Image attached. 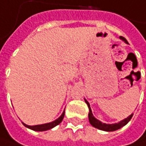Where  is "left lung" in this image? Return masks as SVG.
Wrapping results in <instances>:
<instances>
[{
  "label": "left lung",
  "mask_w": 146,
  "mask_h": 146,
  "mask_svg": "<svg viewBox=\"0 0 146 146\" xmlns=\"http://www.w3.org/2000/svg\"><path fill=\"white\" fill-rule=\"evenodd\" d=\"M120 39H122L123 41H125L126 43H128L127 40L124 36H120ZM85 102L87 103L88 106V109H89V113H88V119H89V122L92 125L99 129H101V130H104V131H114V130H117L119 129H120L121 127L125 126L131 119L133 114L129 115L128 118H126L125 119H123L122 121L117 123V124H113V125H107V124H104V123H102L100 122V120H98L97 119H95L92 113V111H91V109H90V106H89V104L88 102L85 100Z\"/></svg>",
  "instance_id": "1"
}]
</instances>
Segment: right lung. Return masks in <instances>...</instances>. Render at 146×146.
Returning a JSON list of instances; mask_svg holds the SVG:
<instances>
[{
    "label": "right lung",
    "instance_id": "add662e5",
    "mask_svg": "<svg viewBox=\"0 0 146 146\" xmlns=\"http://www.w3.org/2000/svg\"><path fill=\"white\" fill-rule=\"evenodd\" d=\"M64 114H65V111H63V113H62V115L60 116L59 118L56 120H54L53 122H51V123H47V124H44V125H33V126H30L22 123L24 125L33 130H36V131H44V130H47V129H50L55 126H57L58 125H59L60 123L62 121L63 118H64Z\"/></svg>",
    "mask_w": 146,
    "mask_h": 146
}]
</instances>
